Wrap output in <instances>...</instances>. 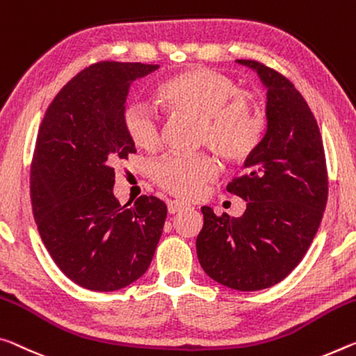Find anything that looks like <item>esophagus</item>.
<instances>
[{"mask_svg": "<svg viewBox=\"0 0 356 356\" xmlns=\"http://www.w3.org/2000/svg\"><path fill=\"white\" fill-rule=\"evenodd\" d=\"M188 206L184 204V202L180 201H169L168 202V212L169 213H177L180 211H184V209H187Z\"/></svg>", "mask_w": 356, "mask_h": 356, "instance_id": "esophagus-1", "label": "esophagus"}]
</instances>
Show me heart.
<instances>
[{"instance_id":"b5f03b06","label":"heart","mask_w":356,"mask_h":356,"mask_svg":"<svg viewBox=\"0 0 356 356\" xmlns=\"http://www.w3.org/2000/svg\"><path fill=\"white\" fill-rule=\"evenodd\" d=\"M156 93L171 115L200 120L196 143L211 147L223 161L242 165L263 143L266 122L257 103L242 95L239 83L223 72L191 67L163 81ZM123 127L138 149L154 152L160 147L161 125L150 107L127 106ZM150 172L168 193L193 200L216 177L217 166L207 154L168 155L155 161Z\"/></svg>"}]
</instances>
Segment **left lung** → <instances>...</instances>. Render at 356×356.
<instances>
[{"label": "left lung", "mask_w": 356, "mask_h": 356, "mask_svg": "<svg viewBox=\"0 0 356 356\" xmlns=\"http://www.w3.org/2000/svg\"><path fill=\"white\" fill-rule=\"evenodd\" d=\"M238 63L266 83L268 128L245 161L249 172L227 185L247 201L245 212L236 218L201 207L196 252L211 279L257 291L284 280L306 255L328 201V169L317 120L295 86L257 60Z\"/></svg>", "instance_id": "obj_1"}]
</instances>
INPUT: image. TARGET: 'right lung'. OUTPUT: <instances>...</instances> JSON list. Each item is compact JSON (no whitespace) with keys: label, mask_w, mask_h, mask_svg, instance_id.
I'll use <instances>...</instances> for the list:
<instances>
[{"label":"right lung","mask_w":356,"mask_h":356,"mask_svg":"<svg viewBox=\"0 0 356 356\" xmlns=\"http://www.w3.org/2000/svg\"><path fill=\"white\" fill-rule=\"evenodd\" d=\"M158 65L98 61L49 104L33 152L30 195L38 231L66 277L114 291L149 269L168 207L155 196L120 206L114 166L136 149L123 127L128 88Z\"/></svg>","instance_id":"obj_1"}]
</instances>
